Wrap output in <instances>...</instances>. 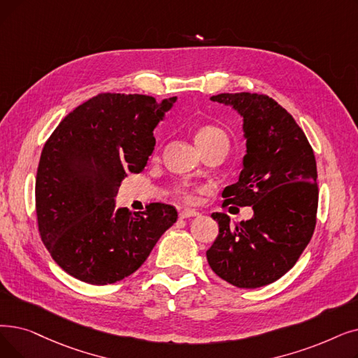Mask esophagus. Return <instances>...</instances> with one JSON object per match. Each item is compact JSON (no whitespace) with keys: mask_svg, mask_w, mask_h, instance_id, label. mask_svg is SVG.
<instances>
[{"mask_svg":"<svg viewBox=\"0 0 358 358\" xmlns=\"http://www.w3.org/2000/svg\"><path fill=\"white\" fill-rule=\"evenodd\" d=\"M178 215H180L181 220H185V217H193V216H197L199 213H197L196 210H193V209H181Z\"/></svg>","mask_w":358,"mask_h":358,"instance_id":"esophagus-1","label":"esophagus"}]
</instances>
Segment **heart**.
<instances>
[{"instance_id": "heart-1", "label": "heart", "mask_w": 358, "mask_h": 358, "mask_svg": "<svg viewBox=\"0 0 358 358\" xmlns=\"http://www.w3.org/2000/svg\"><path fill=\"white\" fill-rule=\"evenodd\" d=\"M194 141L196 145L199 146V149H205L206 146L216 143V142H228L227 141V134L220 129L215 126H203L200 127L196 134H194ZM180 196L182 200L185 201H192L193 200V194L189 190H180Z\"/></svg>"}]
</instances>
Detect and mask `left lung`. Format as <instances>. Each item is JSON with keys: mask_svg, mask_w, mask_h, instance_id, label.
Returning a JSON list of instances; mask_svg holds the SVG:
<instances>
[{"mask_svg": "<svg viewBox=\"0 0 358 358\" xmlns=\"http://www.w3.org/2000/svg\"><path fill=\"white\" fill-rule=\"evenodd\" d=\"M210 101L243 117L247 153L222 206H252L253 217L232 225L215 212L220 234L206 252L212 271L238 288L275 282L299 260L316 227L317 169L312 146L292 115L257 93H220Z\"/></svg>", "mask_w": 358, "mask_h": 358, "instance_id": "obj_1", "label": "left lung"}]
</instances>
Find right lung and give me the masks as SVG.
Returning a JSON list of instances; mask_svg holds the SVG:
<instances>
[{
    "label": "right lung",
    "mask_w": 358,
    "mask_h": 358,
    "mask_svg": "<svg viewBox=\"0 0 358 358\" xmlns=\"http://www.w3.org/2000/svg\"><path fill=\"white\" fill-rule=\"evenodd\" d=\"M177 96L99 93L73 110L46 141L36 174L39 234L57 265L92 285L121 281L141 268L177 221L174 206L115 209L127 173L145 169L153 130Z\"/></svg>",
    "instance_id": "right-lung-1"
}]
</instances>
